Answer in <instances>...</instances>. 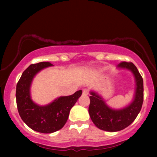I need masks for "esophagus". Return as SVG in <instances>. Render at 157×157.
Here are the masks:
<instances>
[{"label": "esophagus", "instance_id": "1", "mask_svg": "<svg viewBox=\"0 0 157 157\" xmlns=\"http://www.w3.org/2000/svg\"><path fill=\"white\" fill-rule=\"evenodd\" d=\"M83 94L85 96L88 95V94H89V91H88L86 89H83Z\"/></svg>", "mask_w": 157, "mask_h": 157}]
</instances>
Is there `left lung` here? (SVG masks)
Masks as SVG:
<instances>
[{
	"instance_id": "left-lung-1",
	"label": "left lung",
	"mask_w": 157,
	"mask_h": 157,
	"mask_svg": "<svg viewBox=\"0 0 157 157\" xmlns=\"http://www.w3.org/2000/svg\"><path fill=\"white\" fill-rule=\"evenodd\" d=\"M118 67L130 70L135 77L136 90L133 101L124 109H113L95 92L91 91L89 96L90 117L96 127L106 132H119L129 126L140 112L144 101L143 78L134 64L123 61Z\"/></svg>"
}]
</instances>
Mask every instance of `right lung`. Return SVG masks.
<instances>
[{
	"label": "right lung",
	"mask_w": 157,
	"mask_h": 157,
	"mask_svg": "<svg viewBox=\"0 0 157 157\" xmlns=\"http://www.w3.org/2000/svg\"><path fill=\"white\" fill-rule=\"evenodd\" d=\"M53 66L49 62L31 64L22 74L16 86V104L19 115L31 129L43 134H50L63 127L71 109L82 94V91L73 95L61 96L51 104L39 106L31 97V85L34 76L40 71Z\"/></svg>",
	"instance_id": "right-lung-1"
}]
</instances>
